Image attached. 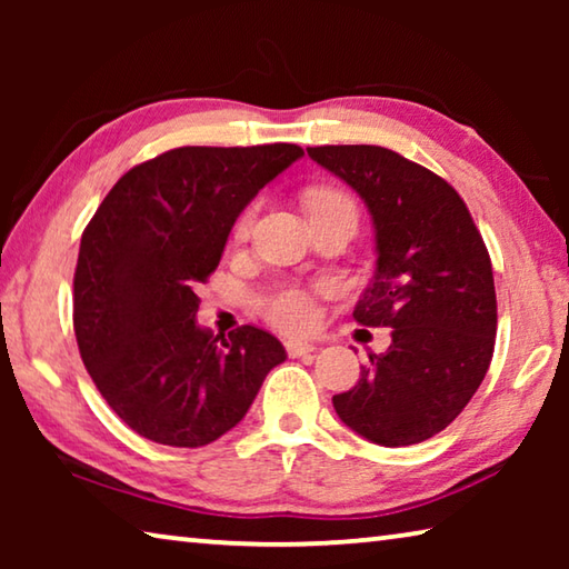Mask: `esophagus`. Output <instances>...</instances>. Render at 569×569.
<instances>
[{"mask_svg":"<svg viewBox=\"0 0 569 569\" xmlns=\"http://www.w3.org/2000/svg\"><path fill=\"white\" fill-rule=\"evenodd\" d=\"M286 351H288V356H291V359H301V356H311L316 351V346L308 343V341H288Z\"/></svg>","mask_w":569,"mask_h":569,"instance_id":"esophagus-1","label":"esophagus"}]
</instances>
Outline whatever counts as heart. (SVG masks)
Returning <instances> with one entry per match:
<instances>
[{
	"instance_id": "b5f03b06",
	"label": "heart",
	"mask_w": 569,
	"mask_h": 569,
	"mask_svg": "<svg viewBox=\"0 0 569 569\" xmlns=\"http://www.w3.org/2000/svg\"><path fill=\"white\" fill-rule=\"evenodd\" d=\"M306 206L308 213H316L321 208H333V206H353L349 198L339 190H311L306 196ZM250 223H253V208L246 210L243 216L238 218L236 223V236H246ZM261 311L268 321L283 331H308L316 326V319H319V311H316V301L313 293L306 291L301 286H283L276 288L268 296L261 298Z\"/></svg>"
}]
</instances>
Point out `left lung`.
Masks as SVG:
<instances>
[{
	"instance_id": "obj_1",
	"label": "left lung",
	"mask_w": 569,
	"mask_h": 569,
	"mask_svg": "<svg viewBox=\"0 0 569 569\" xmlns=\"http://www.w3.org/2000/svg\"><path fill=\"white\" fill-rule=\"evenodd\" d=\"M306 150L369 208L377 273L353 319L391 329L389 351L369 356L359 383L336 393L333 409L373 445H419L459 417L492 361L497 293L487 246L459 192L399 152Z\"/></svg>"
}]
</instances>
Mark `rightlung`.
I'll use <instances>...</instances> for the list:
<instances>
[{"label":"right lung","instance_id":"obj_1","mask_svg":"<svg viewBox=\"0 0 569 569\" xmlns=\"http://www.w3.org/2000/svg\"><path fill=\"white\" fill-rule=\"evenodd\" d=\"M303 156L291 142L176 148L114 182L84 228L74 336L94 387L140 437L206 447L246 417L281 341L256 326L213 336L196 321L236 218Z\"/></svg>","mask_w":569,"mask_h":569}]
</instances>
